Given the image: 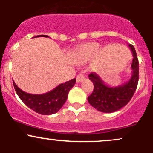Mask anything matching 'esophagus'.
Segmentation results:
<instances>
[{"label":"esophagus","mask_w":153,"mask_h":153,"mask_svg":"<svg viewBox=\"0 0 153 153\" xmlns=\"http://www.w3.org/2000/svg\"><path fill=\"white\" fill-rule=\"evenodd\" d=\"M84 79H85V78H84V75H77L76 82L77 83H80V82H81V81H84Z\"/></svg>","instance_id":"1"}]
</instances>
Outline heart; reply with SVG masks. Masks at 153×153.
<instances>
[{
    "mask_svg": "<svg viewBox=\"0 0 153 153\" xmlns=\"http://www.w3.org/2000/svg\"><path fill=\"white\" fill-rule=\"evenodd\" d=\"M100 45L98 43L92 42L86 44L80 48L75 55V60L79 64H84L95 56L98 52Z\"/></svg>",
    "mask_w": 153,
    "mask_h": 153,
    "instance_id": "b5f03b06",
    "label": "heart"
}]
</instances>
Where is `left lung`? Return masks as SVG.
<instances>
[{
    "label": "left lung",
    "mask_w": 153,
    "mask_h": 153,
    "mask_svg": "<svg viewBox=\"0 0 153 153\" xmlns=\"http://www.w3.org/2000/svg\"><path fill=\"white\" fill-rule=\"evenodd\" d=\"M129 47L133 56L131 65L132 75L129 81L122 85L111 86L106 84L96 72L89 75V80L94 84V89L88 97V101L100 112L111 113L119 110L129 102L135 93L138 82L139 64L135 48L131 44H129Z\"/></svg>",
    "instance_id": "1"
}]
</instances>
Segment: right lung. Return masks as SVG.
I'll return each instance as SVG.
<instances>
[{
  "instance_id": "obj_1",
  "label": "right lung",
  "mask_w": 153,
  "mask_h": 153,
  "mask_svg": "<svg viewBox=\"0 0 153 153\" xmlns=\"http://www.w3.org/2000/svg\"><path fill=\"white\" fill-rule=\"evenodd\" d=\"M36 37H45L48 35H41ZM76 79L70 80L64 84H59L49 92L40 95L27 93L21 90L13 81L15 92L21 101L28 107L35 112L44 115L55 114L62 107L67 99L69 90L75 85Z\"/></svg>"
}]
</instances>
